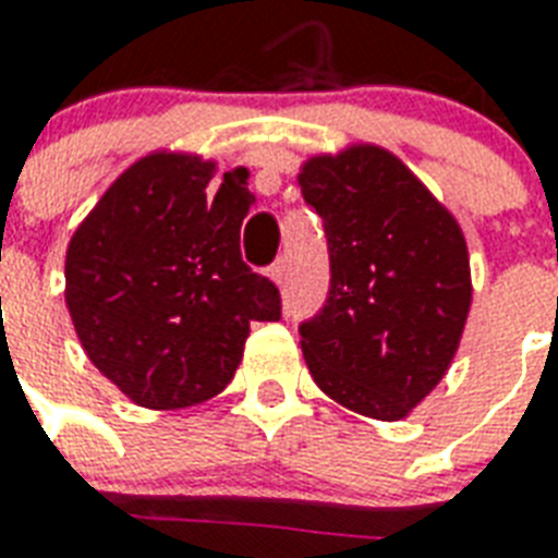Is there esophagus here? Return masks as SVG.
Segmentation results:
<instances>
[{
    "mask_svg": "<svg viewBox=\"0 0 558 558\" xmlns=\"http://www.w3.org/2000/svg\"><path fill=\"white\" fill-rule=\"evenodd\" d=\"M269 275H271V280H275V283H283V280H287V275H289V260H287V257H278V260L271 263Z\"/></svg>",
    "mask_w": 558,
    "mask_h": 558,
    "instance_id": "1",
    "label": "esophagus"
}]
</instances>
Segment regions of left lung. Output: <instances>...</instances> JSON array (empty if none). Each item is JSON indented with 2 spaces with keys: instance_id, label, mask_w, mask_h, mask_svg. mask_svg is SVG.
Instances as JSON below:
<instances>
[{
  "instance_id": "8db88e82",
  "label": "left lung",
  "mask_w": 558,
  "mask_h": 558,
  "mask_svg": "<svg viewBox=\"0 0 558 558\" xmlns=\"http://www.w3.org/2000/svg\"><path fill=\"white\" fill-rule=\"evenodd\" d=\"M301 193L330 252L324 306L298 327L306 367L350 411L402 420L460 344L472 301L463 231L379 147L306 161Z\"/></svg>"
}]
</instances>
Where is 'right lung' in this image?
Masks as SVG:
<instances>
[{
    "label": "right lung",
    "mask_w": 558,
    "mask_h": 558,
    "mask_svg": "<svg viewBox=\"0 0 558 558\" xmlns=\"http://www.w3.org/2000/svg\"><path fill=\"white\" fill-rule=\"evenodd\" d=\"M210 177V161L153 153L116 179L69 243L77 339L135 405L170 411L217 397L248 324L280 318L278 287L240 254L248 177L226 173L214 196Z\"/></svg>",
    "instance_id": "1"
}]
</instances>
